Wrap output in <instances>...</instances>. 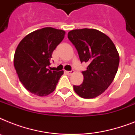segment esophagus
Wrapping results in <instances>:
<instances>
[{
  "label": "esophagus",
  "instance_id": "esophagus-1",
  "mask_svg": "<svg viewBox=\"0 0 135 135\" xmlns=\"http://www.w3.org/2000/svg\"><path fill=\"white\" fill-rule=\"evenodd\" d=\"M66 74H69V75H71L72 74H74V71H66Z\"/></svg>",
  "mask_w": 135,
  "mask_h": 135
}]
</instances>
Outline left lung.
I'll list each match as a JSON object with an SVG mask.
<instances>
[{"mask_svg": "<svg viewBox=\"0 0 135 135\" xmlns=\"http://www.w3.org/2000/svg\"><path fill=\"white\" fill-rule=\"evenodd\" d=\"M68 38L76 47L80 61L88 64L82 71L83 82L74 85V91L82 98H95L115 78L120 61L117 49L109 36L94 28L70 31Z\"/></svg>", "mask_w": 135, "mask_h": 135, "instance_id": "1", "label": "left lung"}]
</instances>
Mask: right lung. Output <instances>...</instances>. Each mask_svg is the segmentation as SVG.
<instances>
[{
	"label": "right lung",
	"instance_id": "add662e5",
	"mask_svg": "<svg viewBox=\"0 0 135 135\" xmlns=\"http://www.w3.org/2000/svg\"><path fill=\"white\" fill-rule=\"evenodd\" d=\"M65 33L64 30L45 27L30 33L19 43L14 66L20 82L32 94L45 97L56 88L64 71H52L47 67Z\"/></svg>",
	"mask_w": 135,
	"mask_h": 135
}]
</instances>
